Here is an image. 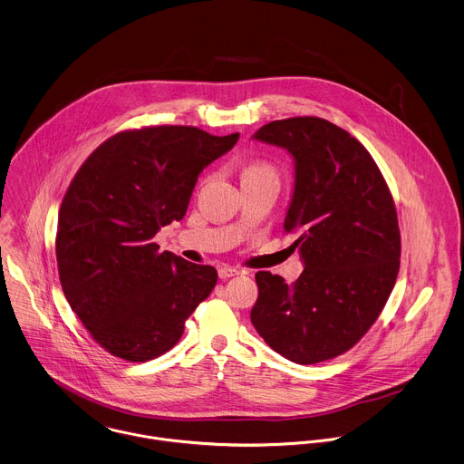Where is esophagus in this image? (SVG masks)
Returning a JSON list of instances; mask_svg holds the SVG:
<instances>
[{"instance_id": "obj_1", "label": "esophagus", "mask_w": 464, "mask_h": 464, "mask_svg": "<svg viewBox=\"0 0 464 464\" xmlns=\"http://www.w3.org/2000/svg\"><path fill=\"white\" fill-rule=\"evenodd\" d=\"M238 275V271L237 269H231V267H218V278L220 279H227L233 278V276H237Z\"/></svg>"}]
</instances>
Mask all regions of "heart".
I'll return each instance as SVG.
<instances>
[{
    "instance_id": "b5f03b06",
    "label": "heart",
    "mask_w": 464,
    "mask_h": 464,
    "mask_svg": "<svg viewBox=\"0 0 464 464\" xmlns=\"http://www.w3.org/2000/svg\"><path fill=\"white\" fill-rule=\"evenodd\" d=\"M251 178H273V179H278V174H276V169L264 161V160H256V161H251L244 172H242V179H251Z\"/></svg>"
}]
</instances>
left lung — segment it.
Wrapping results in <instances>:
<instances>
[{
	"label": "left lung",
	"mask_w": 464,
	"mask_h": 464,
	"mask_svg": "<svg viewBox=\"0 0 464 464\" xmlns=\"http://www.w3.org/2000/svg\"><path fill=\"white\" fill-rule=\"evenodd\" d=\"M255 140L286 149L295 185L285 233L304 271L285 283L256 273L251 323L285 359L317 364L352 350L382 314L400 269L392 195L364 145L317 116L264 125Z\"/></svg>",
	"instance_id": "8db88e82"
}]
</instances>
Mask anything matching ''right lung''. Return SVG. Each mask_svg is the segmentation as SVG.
Returning a JSON list of instances; mask_svg holds the SVG:
<instances>
[{
	"label": "right lung",
	"instance_id": "right-lung-1",
	"mask_svg": "<svg viewBox=\"0 0 464 464\" xmlns=\"http://www.w3.org/2000/svg\"><path fill=\"white\" fill-rule=\"evenodd\" d=\"M188 125L121 130L82 163L59 209L55 255L72 310L107 353L147 362L172 350L217 285L211 266L160 251L198 174L238 141Z\"/></svg>",
	"mask_w": 464,
	"mask_h": 464
}]
</instances>
